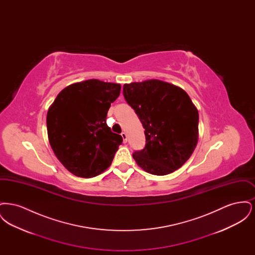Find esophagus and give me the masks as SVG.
<instances>
[{
    "label": "esophagus",
    "mask_w": 255,
    "mask_h": 255,
    "mask_svg": "<svg viewBox=\"0 0 255 255\" xmlns=\"http://www.w3.org/2000/svg\"><path fill=\"white\" fill-rule=\"evenodd\" d=\"M122 138H123V141L126 142L127 141V133H125V132H122Z\"/></svg>",
    "instance_id": "34e87169"
}]
</instances>
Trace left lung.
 <instances>
[{
    "mask_svg": "<svg viewBox=\"0 0 255 255\" xmlns=\"http://www.w3.org/2000/svg\"><path fill=\"white\" fill-rule=\"evenodd\" d=\"M123 96L145 129V147L133 154L137 165L157 176L179 169L199 138V113L189 96L158 79L124 84Z\"/></svg>",
    "mask_w": 255,
    "mask_h": 255,
    "instance_id": "left-lung-1",
    "label": "left lung"
}]
</instances>
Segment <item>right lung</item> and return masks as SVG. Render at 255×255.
Listing matches in <instances>:
<instances>
[{"label":"right lung","mask_w":255,"mask_h":255,"mask_svg":"<svg viewBox=\"0 0 255 255\" xmlns=\"http://www.w3.org/2000/svg\"><path fill=\"white\" fill-rule=\"evenodd\" d=\"M121 89L117 83L85 80L66 87L50 105L49 144L73 175L93 178L111 165L122 136L111 131L106 117Z\"/></svg>","instance_id":"obj_1"}]
</instances>
